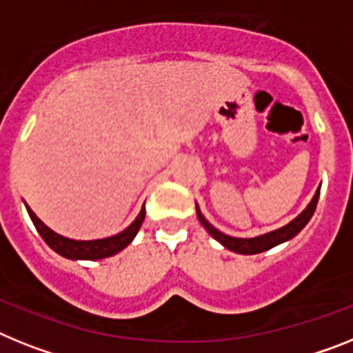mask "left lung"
I'll return each mask as SVG.
<instances>
[{"label": "left lung", "mask_w": 353, "mask_h": 353, "mask_svg": "<svg viewBox=\"0 0 353 353\" xmlns=\"http://www.w3.org/2000/svg\"><path fill=\"white\" fill-rule=\"evenodd\" d=\"M318 199H320V188H318V192L314 194V197H312L311 204H309V206L305 208V210L302 211V213L293 220V222H290L288 225H284V228L277 229V231H272L268 232V234L257 236V238H249V240H247V238H232V236H228V234H223V232L216 231V229H214L213 225H211L204 216H202L199 210H197V216L199 220H201L202 225L208 229V232L213 236L214 240L220 241V243H222L223 247H228L229 250L238 254H259V252H265V250L274 249L275 245L288 241L290 238L299 234V232L305 228V223L311 220L312 213H314V210H316Z\"/></svg>", "instance_id": "8db88e82"}]
</instances>
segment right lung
I'll return each instance as SVG.
<instances>
[{"label":"right lung","mask_w":353,"mask_h":353,"mask_svg":"<svg viewBox=\"0 0 353 353\" xmlns=\"http://www.w3.org/2000/svg\"><path fill=\"white\" fill-rule=\"evenodd\" d=\"M28 210L30 219H32L33 225L39 231V234L42 236V240L54 250L60 256L69 257V259H103V257H110L113 254L121 252L122 249H125L128 245L133 241V238L139 232L140 225H142L143 219H145V208H142L140 214L137 216L133 223H131L130 228L124 229L119 234L112 236V238H104V240H92V241H76V240H69V238H63V236L57 234L53 232L48 225L42 223V220H39L35 213Z\"/></svg>","instance_id":"1"}]
</instances>
